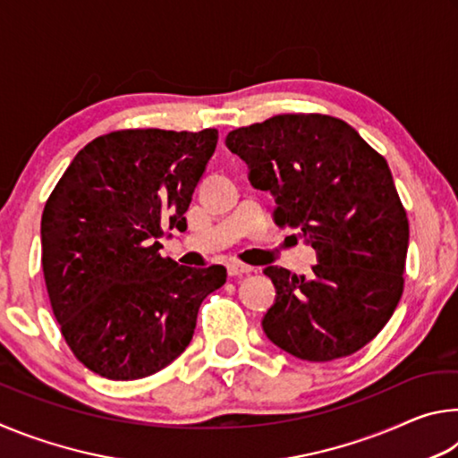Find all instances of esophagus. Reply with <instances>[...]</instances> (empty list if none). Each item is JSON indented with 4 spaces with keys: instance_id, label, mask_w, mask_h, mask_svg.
<instances>
[{
    "instance_id": "34e87169",
    "label": "esophagus",
    "mask_w": 458,
    "mask_h": 458,
    "mask_svg": "<svg viewBox=\"0 0 458 458\" xmlns=\"http://www.w3.org/2000/svg\"><path fill=\"white\" fill-rule=\"evenodd\" d=\"M250 270H252V268L242 265V262H230V265H228V275H230V276H242V275L250 273Z\"/></svg>"
}]
</instances>
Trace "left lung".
Returning a JSON list of instances; mask_svg holds the SVG:
<instances>
[{"mask_svg": "<svg viewBox=\"0 0 458 458\" xmlns=\"http://www.w3.org/2000/svg\"><path fill=\"white\" fill-rule=\"evenodd\" d=\"M248 180L275 198V222L317 252L313 275L267 267L276 297L262 329L299 360L331 361L369 344L404 291L408 218L390 167L329 114H276L230 131Z\"/></svg>", "mask_w": 458, "mask_h": 458, "instance_id": "1", "label": "left lung"}]
</instances>
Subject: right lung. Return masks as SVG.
Wrapping results in <instances>:
<instances>
[{"instance_id":"right-lung-1","label":"right lung","mask_w":458,"mask_h":458,"mask_svg":"<svg viewBox=\"0 0 458 458\" xmlns=\"http://www.w3.org/2000/svg\"><path fill=\"white\" fill-rule=\"evenodd\" d=\"M218 143L198 133L125 129L76 153L42 214V268L68 347L90 371L139 379L190 345L201 301L226 268L180 267L159 254L183 232L191 193Z\"/></svg>"}]
</instances>
